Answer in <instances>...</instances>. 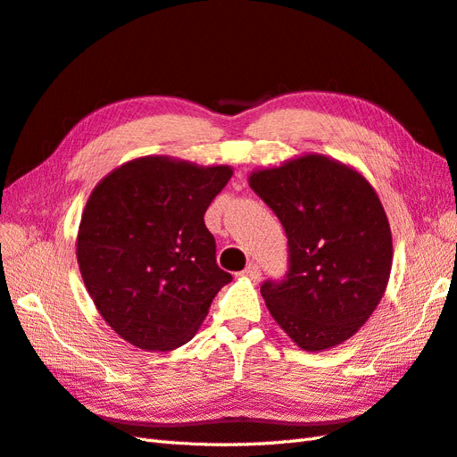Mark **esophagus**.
<instances>
[{
	"mask_svg": "<svg viewBox=\"0 0 457 457\" xmlns=\"http://www.w3.org/2000/svg\"><path fill=\"white\" fill-rule=\"evenodd\" d=\"M260 271H262V270H260V266L254 264V262H251L241 273H243L245 278H249V279H258V278H260Z\"/></svg>",
	"mask_w": 457,
	"mask_h": 457,
	"instance_id": "1",
	"label": "esophagus"
}]
</instances>
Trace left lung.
Segmentation results:
<instances>
[{"label":"left lung","instance_id":"left-lung-1","mask_svg":"<svg viewBox=\"0 0 457 457\" xmlns=\"http://www.w3.org/2000/svg\"><path fill=\"white\" fill-rule=\"evenodd\" d=\"M249 186L289 243L285 278L260 287L270 314L303 350L345 343L381 303L393 266V236L375 189L323 154L256 170Z\"/></svg>","mask_w":457,"mask_h":457}]
</instances>
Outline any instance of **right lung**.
I'll return each mask as SVG.
<instances>
[{
	"instance_id": "1",
	"label": "right lung",
	"mask_w": 457,
	"mask_h": 457,
	"mask_svg": "<svg viewBox=\"0 0 457 457\" xmlns=\"http://www.w3.org/2000/svg\"><path fill=\"white\" fill-rule=\"evenodd\" d=\"M229 166L141 156L103 178L86 203L78 266L99 314L143 350H174L195 337L231 281L216 264L204 212Z\"/></svg>"
}]
</instances>
